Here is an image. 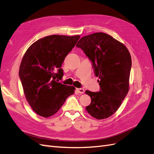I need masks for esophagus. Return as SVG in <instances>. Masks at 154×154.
Masks as SVG:
<instances>
[{"label": "esophagus", "mask_w": 154, "mask_h": 154, "mask_svg": "<svg viewBox=\"0 0 154 154\" xmlns=\"http://www.w3.org/2000/svg\"><path fill=\"white\" fill-rule=\"evenodd\" d=\"M76 90L78 93H80V94H83V93H84V92H85V90L82 88H77Z\"/></svg>", "instance_id": "34e87169"}]
</instances>
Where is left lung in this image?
Wrapping results in <instances>:
<instances>
[{
	"label": "left lung",
	"mask_w": 154,
	"mask_h": 154,
	"mask_svg": "<svg viewBox=\"0 0 154 154\" xmlns=\"http://www.w3.org/2000/svg\"><path fill=\"white\" fill-rule=\"evenodd\" d=\"M76 47L92 61L101 87L100 92L85 91L91 98L86 110L97 119L109 118L118 110L129 91L131 56L123 44L104 32L82 37Z\"/></svg>",
	"instance_id": "1"
}]
</instances>
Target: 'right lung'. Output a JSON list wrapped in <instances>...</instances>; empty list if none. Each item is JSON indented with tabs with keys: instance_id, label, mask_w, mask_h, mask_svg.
<instances>
[{
	"instance_id": "obj_1",
	"label": "right lung",
	"mask_w": 154,
	"mask_h": 154,
	"mask_svg": "<svg viewBox=\"0 0 154 154\" xmlns=\"http://www.w3.org/2000/svg\"><path fill=\"white\" fill-rule=\"evenodd\" d=\"M80 35H50L36 41L27 49L19 68L26 99L31 109L44 118L55 114L75 87L62 84L61 68L65 58L75 46Z\"/></svg>"
}]
</instances>
